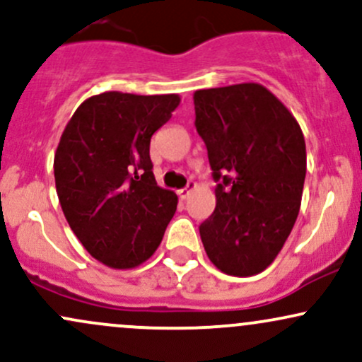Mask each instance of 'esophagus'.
I'll return each instance as SVG.
<instances>
[{
    "label": "esophagus",
    "mask_w": 362,
    "mask_h": 362,
    "mask_svg": "<svg viewBox=\"0 0 362 362\" xmlns=\"http://www.w3.org/2000/svg\"><path fill=\"white\" fill-rule=\"evenodd\" d=\"M195 189V182H192V180H190L189 182V184H187V187H185V189H180V190H177V194H178V197H180L182 199V201H185V199L187 197H189V195H190V192H192V190Z\"/></svg>",
    "instance_id": "obj_1"
}]
</instances>
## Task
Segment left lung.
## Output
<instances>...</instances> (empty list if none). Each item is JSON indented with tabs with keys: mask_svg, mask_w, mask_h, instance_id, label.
Wrapping results in <instances>:
<instances>
[{
	"mask_svg": "<svg viewBox=\"0 0 362 362\" xmlns=\"http://www.w3.org/2000/svg\"><path fill=\"white\" fill-rule=\"evenodd\" d=\"M194 107L218 182L214 213L199 226L202 245L221 272L253 276L272 264L300 213L301 127L259 83L199 90Z\"/></svg>",
	"mask_w": 362,
	"mask_h": 362,
	"instance_id": "obj_1",
	"label": "left lung"
}]
</instances>
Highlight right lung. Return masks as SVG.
Instances as JSON below:
<instances>
[{
	"mask_svg": "<svg viewBox=\"0 0 362 362\" xmlns=\"http://www.w3.org/2000/svg\"><path fill=\"white\" fill-rule=\"evenodd\" d=\"M178 103V95L105 91L83 102L62 132L54 156L62 213L112 269L148 260L175 214L178 199L156 185L149 143Z\"/></svg>",
	"mask_w": 362,
	"mask_h": 362,
	"instance_id": "right-lung-1",
	"label": "right lung"
}]
</instances>
